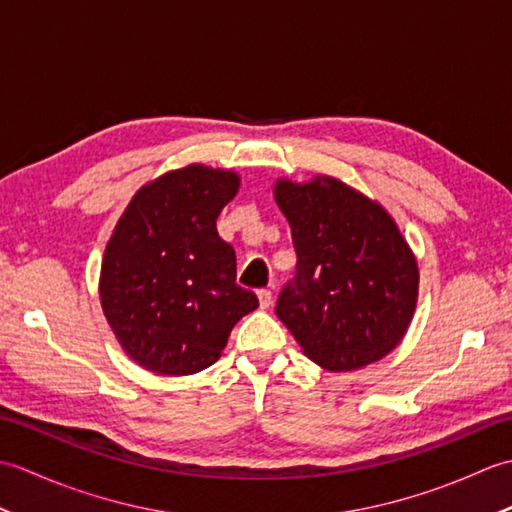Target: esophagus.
<instances>
[{"mask_svg": "<svg viewBox=\"0 0 512 512\" xmlns=\"http://www.w3.org/2000/svg\"><path fill=\"white\" fill-rule=\"evenodd\" d=\"M257 299H259V308H262V310L273 306V292H270V290H259Z\"/></svg>", "mask_w": 512, "mask_h": 512, "instance_id": "obj_1", "label": "esophagus"}]
</instances>
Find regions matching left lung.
<instances>
[{
	"instance_id": "1",
	"label": "left lung",
	"mask_w": 512,
	"mask_h": 512,
	"mask_svg": "<svg viewBox=\"0 0 512 512\" xmlns=\"http://www.w3.org/2000/svg\"><path fill=\"white\" fill-rule=\"evenodd\" d=\"M273 195L297 250L277 317L303 354L330 372H354L396 350L416 314L420 273L394 217L321 173L279 178Z\"/></svg>"
}]
</instances>
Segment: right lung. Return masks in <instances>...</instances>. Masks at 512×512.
<instances>
[{
	"label": "right lung",
	"mask_w": 512,
	"mask_h": 512,
	"mask_svg": "<svg viewBox=\"0 0 512 512\" xmlns=\"http://www.w3.org/2000/svg\"><path fill=\"white\" fill-rule=\"evenodd\" d=\"M239 184L233 169L193 162L143 184L118 217L101 262V308L123 352L149 372H202L257 308L215 228Z\"/></svg>",
	"instance_id": "add662e5"
}]
</instances>
